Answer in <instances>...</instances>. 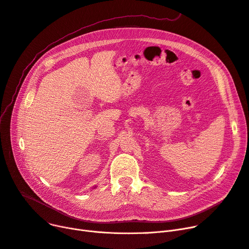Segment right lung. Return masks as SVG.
<instances>
[{"instance_id":"right-lung-1","label":"right lung","mask_w":249,"mask_h":249,"mask_svg":"<svg viewBox=\"0 0 249 249\" xmlns=\"http://www.w3.org/2000/svg\"><path fill=\"white\" fill-rule=\"evenodd\" d=\"M94 188H95V187H94Z\"/></svg>"}]
</instances>
